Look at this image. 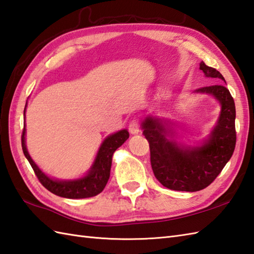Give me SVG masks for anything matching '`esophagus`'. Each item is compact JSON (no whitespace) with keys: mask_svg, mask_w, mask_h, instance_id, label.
Segmentation results:
<instances>
[{"mask_svg":"<svg viewBox=\"0 0 254 254\" xmlns=\"http://www.w3.org/2000/svg\"><path fill=\"white\" fill-rule=\"evenodd\" d=\"M128 131L131 134H138L139 133V125L137 119H133L128 125Z\"/></svg>","mask_w":254,"mask_h":254,"instance_id":"obj_1","label":"esophagus"}]
</instances>
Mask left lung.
Instances as JSON below:
<instances>
[{"mask_svg": "<svg viewBox=\"0 0 254 254\" xmlns=\"http://www.w3.org/2000/svg\"><path fill=\"white\" fill-rule=\"evenodd\" d=\"M200 70L208 78L225 82L216 69L203 62L200 63ZM194 92L211 94L221 104L217 125L201 146L176 143L172 138V123L164 118L148 116L141 123L143 134L149 143L150 163L156 179L172 190L198 191L208 187L232 158L236 146V108L228 88L215 84Z\"/></svg>", "mask_w": 254, "mask_h": 254, "instance_id": "1", "label": "left lung"}]
</instances>
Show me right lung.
<instances>
[{
	"mask_svg": "<svg viewBox=\"0 0 254 254\" xmlns=\"http://www.w3.org/2000/svg\"><path fill=\"white\" fill-rule=\"evenodd\" d=\"M25 113L26 108L23 110V116H25ZM25 135L26 125H23L21 135L22 151L23 154H25L26 158L28 159L29 163H30V166L32 167L34 173L37 175V178L41 184H42L47 190H50L54 194L69 199L94 197L104 190V188L106 184H107L110 176V168L111 161H113L114 152L119 148L129 136L127 129H121L119 132L109 135V136L103 141V144L100 145L99 150L95 158V161H94L91 170L88 171L84 178L72 181H57L45 175L42 171L39 169L37 164L34 163L30 155L28 154Z\"/></svg>",
	"mask_w": 254,
	"mask_h": 254,
	"instance_id": "1",
	"label": "right lung"
}]
</instances>
